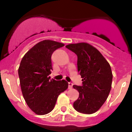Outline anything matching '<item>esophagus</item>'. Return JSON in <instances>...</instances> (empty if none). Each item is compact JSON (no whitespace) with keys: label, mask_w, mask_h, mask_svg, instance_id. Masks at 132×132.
Masks as SVG:
<instances>
[{"label":"esophagus","mask_w":132,"mask_h":132,"mask_svg":"<svg viewBox=\"0 0 132 132\" xmlns=\"http://www.w3.org/2000/svg\"><path fill=\"white\" fill-rule=\"evenodd\" d=\"M73 84L72 83V82H69V89H71V88H73Z\"/></svg>","instance_id":"obj_1"}]
</instances>
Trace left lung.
Listing matches in <instances>:
<instances>
[{"label": "left lung", "instance_id": "8db88e82", "mask_svg": "<svg viewBox=\"0 0 132 132\" xmlns=\"http://www.w3.org/2000/svg\"><path fill=\"white\" fill-rule=\"evenodd\" d=\"M65 47L77 55L78 72L82 78V86H73L79 93L73 107L79 112L93 114L103 105L111 90L110 65L101 52L89 44H71Z\"/></svg>", "mask_w": 132, "mask_h": 132}]
</instances>
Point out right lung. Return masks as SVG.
Wrapping results in <instances>:
<instances>
[{"mask_svg": "<svg viewBox=\"0 0 132 132\" xmlns=\"http://www.w3.org/2000/svg\"><path fill=\"white\" fill-rule=\"evenodd\" d=\"M64 44L45 39L31 47L18 68L20 83L27 105L38 115L47 114L55 105L58 96L68 88L65 80L50 79L52 53Z\"/></svg>", "mask_w": 132, "mask_h": 132, "instance_id": "right-lung-1", "label": "right lung"}]
</instances>
